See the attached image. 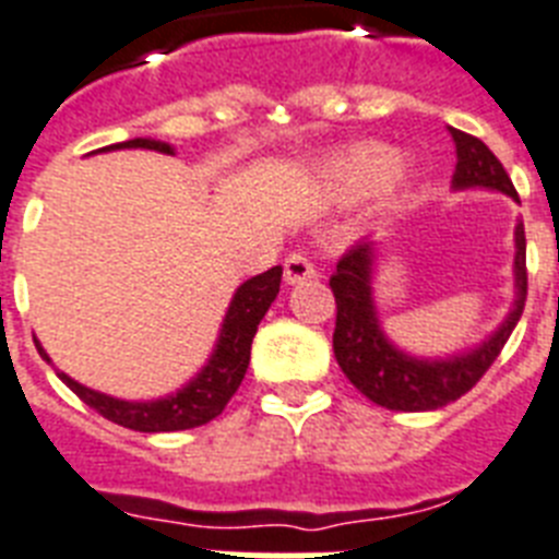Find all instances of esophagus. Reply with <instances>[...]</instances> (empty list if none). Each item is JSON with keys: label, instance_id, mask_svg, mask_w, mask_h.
Segmentation results:
<instances>
[{"label": "esophagus", "instance_id": "1", "mask_svg": "<svg viewBox=\"0 0 559 559\" xmlns=\"http://www.w3.org/2000/svg\"><path fill=\"white\" fill-rule=\"evenodd\" d=\"M316 278V266L304 252H293V255L284 261V281L287 284H304V281Z\"/></svg>", "mask_w": 559, "mask_h": 559}]
</instances>
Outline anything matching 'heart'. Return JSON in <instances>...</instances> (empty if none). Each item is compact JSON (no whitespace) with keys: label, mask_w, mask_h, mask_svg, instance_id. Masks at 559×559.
I'll use <instances>...</instances> for the list:
<instances>
[{"label":"heart","mask_w":559,"mask_h":559,"mask_svg":"<svg viewBox=\"0 0 559 559\" xmlns=\"http://www.w3.org/2000/svg\"><path fill=\"white\" fill-rule=\"evenodd\" d=\"M399 177L402 163H393V154L384 146H358L324 166L326 189L335 198H358L379 183L393 186Z\"/></svg>","instance_id":"b5f03b06"}]
</instances>
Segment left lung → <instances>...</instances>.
Segmentation results:
<instances>
[{"label":"left lung","instance_id":"8db88e82","mask_svg":"<svg viewBox=\"0 0 559 559\" xmlns=\"http://www.w3.org/2000/svg\"><path fill=\"white\" fill-rule=\"evenodd\" d=\"M456 143V171H453V189H493L516 198L508 171L497 160V154L485 146L474 134L451 129ZM514 310L508 312L500 330L488 335L479 347L448 358H416L399 350L379 326V312L373 304V264L376 243L361 240L350 247L335 264L330 289L335 295V333L333 350L335 361L344 376L365 393L370 402L388 407V411H437L465 396L474 388L488 367L506 347L508 335L523 316L525 295H528V270H525V229L516 224L514 233Z\"/></svg>","mask_w":559,"mask_h":559}]
</instances>
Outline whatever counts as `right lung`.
I'll list each match as a JSON object with an SVG mask.
<instances>
[{
    "label": "right lung",
    "mask_w": 559,
    "mask_h": 559,
    "mask_svg": "<svg viewBox=\"0 0 559 559\" xmlns=\"http://www.w3.org/2000/svg\"><path fill=\"white\" fill-rule=\"evenodd\" d=\"M111 148H152V152L171 154L169 143L148 138L126 140V143H115V146L99 148V152H111ZM278 287L281 266H272V270L261 272L255 278L240 284L233 304H229V310H226L215 353L209 356L201 373L194 376L189 384H183L177 393H171V396L154 399V402H126V399L106 396V393L85 388V384L74 382L66 373L57 376L74 390L76 396L83 399L85 405L94 407L108 421L122 425V428L140 430V433H169V430L201 428V425H206V421L224 413L229 399L235 396V390L243 382L249 367V353H252V338H255L258 324H261V319L270 310V304L275 301ZM36 350H39L45 361H51L39 342H36Z\"/></svg>",
    "instance_id": "right-lung-1"
}]
</instances>
